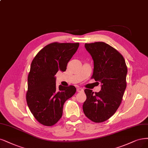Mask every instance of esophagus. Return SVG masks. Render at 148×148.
I'll return each mask as SVG.
<instances>
[{"mask_svg":"<svg viewBox=\"0 0 148 148\" xmlns=\"http://www.w3.org/2000/svg\"><path fill=\"white\" fill-rule=\"evenodd\" d=\"M76 90H77V92H83V91H84V89H83V88H78Z\"/></svg>","mask_w":148,"mask_h":148,"instance_id":"34e87169","label":"esophagus"}]
</instances>
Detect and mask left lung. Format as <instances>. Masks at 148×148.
<instances>
[{"label": "left lung", "instance_id": "obj_1", "mask_svg": "<svg viewBox=\"0 0 148 148\" xmlns=\"http://www.w3.org/2000/svg\"><path fill=\"white\" fill-rule=\"evenodd\" d=\"M86 50L94 60L92 79L101 83V90L94 92L84 90L86 100L83 105L84 113L96 123H103L118 109L126 88L127 67L122 54L104 42L85 43Z\"/></svg>", "mask_w": 148, "mask_h": 148}]
</instances>
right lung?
I'll return each instance as SVG.
<instances>
[{"label": "right lung", "instance_id": "right-lung-1", "mask_svg": "<svg viewBox=\"0 0 148 148\" xmlns=\"http://www.w3.org/2000/svg\"><path fill=\"white\" fill-rule=\"evenodd\" d=\"M79 43H49L35 56L27 78L26 101L36 120L45 126L56 124L62 116L65 101L76 92L73 86L56 85L55 75L65 72Z\"/></svg>", "mask_w": 148, "mask_h": 148}]
</instances>
